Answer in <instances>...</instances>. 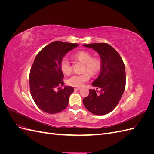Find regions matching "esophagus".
Wrapping results in <instances>:
<instances>
[{"mask_svg": "<svg viewBox=\"0 0 154 154\" xmlns=\"http://www.w3.org/2000/svg\"><path fill=\"white\" fill-rule=\"evenodd\" d=\"M80 89H81V88H79V87L74 88V90H75V91H79V90H80Z\"/></svg>", "mask_w": 154, "mask_h": 154, "instance_id": "obj_1", "label": "esophagus"}]
</instances>
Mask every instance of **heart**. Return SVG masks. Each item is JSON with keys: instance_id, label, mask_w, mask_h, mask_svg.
<instances>
[{"instance_id": "obj_1", "label": "heart", "mask_w": 154, "mask_h": 154, "mask_svg": "<svg viewBox=\"0 0 154 154\" xmlns=\"http://www.w3.org/2000/svg\"><path fill=\"white\" fill-rule=\"evenodd\" d=\"M74 57L82 63H84L83 70H86L87 72L94 75L100 71L101 62L97 58H92V55L90 53L85 51H80L74 54ZM60 69L65 74H69L71 71V62L67 57H64L60 62ZM87 72L81 74H72L67 79V83L71 86L80 87L84 83L89 80V74Z\"/></svg>"}]
</instances>
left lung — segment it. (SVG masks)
Masks as SVG:
<instances>
[{
	"label": "left lung",
	"mask_w": 154,
	"mask_h": 154,
	"mask_svg": "<svg viewBox=\"0 0 154 154\" xmlns=\"http://www.w3.org/2000/svg\"><path fill=\"white\" fill-rule=\"evenodd\" d=\"M99 54L101 69L98 77L92 85L101 88L89 90V95L83 103L85 108L93 114L105 115L114 109L122 97L125 88L126 73L122 57L111 45L106 43L83 44Z\"/></svg>",
	"instance_id": "left-lung-1"
}]
</instances>
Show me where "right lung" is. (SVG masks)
Instances as JSON below:
<instances>
[{"instance_id":"1","label":"right lung","mask_w":154,"mask_h":154,"mask_svg":"<svg viewBox=\"0 0 154 154\" xmlns=\"http://www.w3.org/2000/svg\"><path fill=\"white\" fill-rule=\"evenodd\" d=\"M78 45L54 41L46 45L35 57L29 74L31 94L38 108L46 113H58L68 105L74 88L64 86L62 89L58 87L63 85L60 62L69 51ZM57 88L59 91H55Z\"/></svg>"}]
</instances>
